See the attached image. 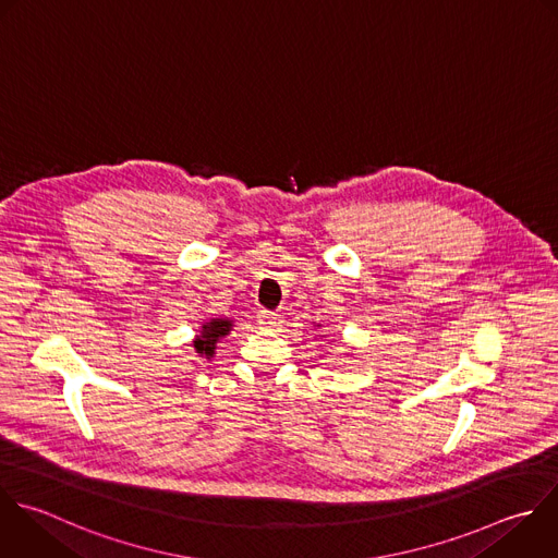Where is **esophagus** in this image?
I'll return each mask as SVG.
<instances>
[{"label": "esophagus", "instance_id": "obj_1", "mask_svg": "<svg viewBox=\"0 0 558 558\" xmlns=\"http://www.w3.org/2000/svg\"><path fill=\"white\" fill-rule=\"evenodd\" d=\"M257 323H259L262 327H266V329H272V327H277V325L281 323V318H279V314H275V312L262 310V312L257 314Z\"/></svg>", "mask_w": 558, "mask_h": 558}]
</instances>
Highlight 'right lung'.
<instances>
[{
    "mask_svg": "<svg viewBox=\"0 0 558 558\" xmlns=\"http://www.w3.org/2000/svg\"><path fill=\"white\" fill-rule=\"evenodd\" d=\"M231 329V320H220V318H214L209 325L203 327V333L201 338L194 342L196 351L198 353H205V355H214V349H216V342L227 336Z\"/></svg>",
    "mask_w": 558,
    "mask_h": 558,
    "instance_id": "add662e5",
    "label": "right lung"
}]
</instances>
